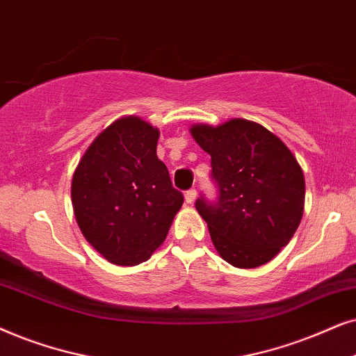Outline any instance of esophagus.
Listing matches in <instances>:
<instances>
[{
	"label": "esophagus",
	"instance_id": "obj_1",
	"mask_svg": "<svg viewBox=\"0 0 356 356\" xmlns=\"http://www.w3.org/2000/svg\"><path fill=\"white\" fill-rule=\"evenodd\" d=\"M195 198H197V191H195V188H191V191L186 192V202L188 203V205H192V203L195 202Z\"/></svg>",
	"mask_w": 356,
	"mask_h": 356
}]
</instances>
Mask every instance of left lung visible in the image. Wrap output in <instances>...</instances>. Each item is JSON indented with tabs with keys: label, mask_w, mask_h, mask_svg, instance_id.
I'll use <instances>...</instances> for the list:
<instances>
[{
	"label": "left lung",
	"mask_w": 356,
	"mask_h": 356,
	"mask_svg": "<svg viewBox=\"0 0 356 356\" xmlns=\"http://www.w3.org/2000/svg\"><path fill=\"white\" fill-rule=\"evenodd\" d=\"M191 135L211 156L220 198L195 203L213 245L238 268H257L290 243L305 211V174L288 146L260 123H197Z\"/></svg>",
	"instance_id": "obj_1"
}]
</instances>
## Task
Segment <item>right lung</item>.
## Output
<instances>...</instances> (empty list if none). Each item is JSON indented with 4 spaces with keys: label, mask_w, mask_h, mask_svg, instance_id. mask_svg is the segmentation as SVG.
<instances>
[{
    "label": "right lung",
    "mask_w": 356,
    "mask_h": 356,
    "mask_svg": "<svg viewBox=\"0 0 356 356\" xmlns=\"http://www.w3.org/2000/svg\"><path fill=\"white\" fill-rule=\"evenodd\" d=\"M159 130L143 118H117L76 165L71 203L89 244L111 264L134 267L164 243L184 195L158 159Z\"/></svg>",
    "instance_id": "1"
}]
</instances>
